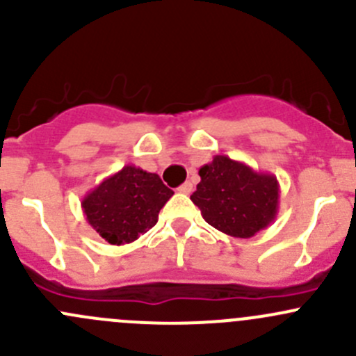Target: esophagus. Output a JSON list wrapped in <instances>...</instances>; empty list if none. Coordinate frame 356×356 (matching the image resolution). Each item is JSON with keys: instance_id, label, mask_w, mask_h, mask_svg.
Wrapping results in <instances>:
<instances>
[{"instance_id": "34e87169", "label": "esophagus", "mask_w": 356, "mask_h": 356, "mask_svg": "<svg viewBox=\"0 0 356 356\" xmlns=\"http://www.w3.org/2000/svg\"><path fill=\"white\" fill-rule=\"evenodd\" d=\"M192 190H193V185L190 181H185V183H183V185L178 186V192L179 193H185V195H188V193L192 192Z\"/></svg>"}]
</instances>
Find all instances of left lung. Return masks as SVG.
<instances>
[{
    "instance_id": "left-lung-1",
    "label": "left lung",
    "mask_w": 356,
    "mask_h": 356,
    "mask_svg": "<svg viewBox=\"0 0 356 356\" xmlns=\"http://www.w3.org/2000/svg\"><path fill=\"white\" fill-rule=\"evenodd\" d=\"M199 177L190 199L216 230L249 238L277 218L280 186L275 175L254 171L227 156H214L200 168Z\"/></svg>"
}]
</instances>
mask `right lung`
Listing matches in <instances>:
<instances>
[{"mask_svg": "<svg viewBox=\"0 0 356 356\" xmlns=\"http://www.w3.org/2000/svg\"><path fill=\"white\" fill-rule=\"evenodd\" d=\"M173 193L159 175L128 164L90 190L81 207L90 227L102 238L121 245L149 232Z\"/></svg>", "mask_w": 356, "mask_h": 356, "instance_id": "1", "label": "right lung"}]
</instances>
